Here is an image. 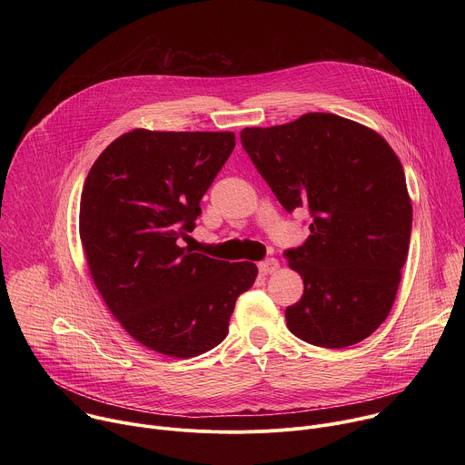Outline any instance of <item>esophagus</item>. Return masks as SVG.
Returning <instances> with one entry per match:
<instances>
[{"label": "esophagus", "mask_w": 465, "mask_h": 465, "mask_svg": "<svg viewBox=\"0 0 465 465\" xmlns=\"http://www.w3.org/2000/svg\"><path fill=\"white\" fill-rule=\"evenodd\" d=\"M278 269H280V261L274 259V257H269V259H264V261L259 262V271H261L262 274H272V272H276Z\"/></svg>", "instance_id": "34e87169"}]
</instances>
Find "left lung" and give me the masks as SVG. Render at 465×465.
Listing matches in <instances>:
<instances>
[{
  "label": "left lung",
  "instance_id": "8db88e82",
  "mask_svg": "<svg viewBox=\"0 0 465 465\" xmlns=\"http://www.w3.org/2000/svg\"><path fill=\"white\" fill-rule=\"evenodd\" d=\"M259 174L311 235L285 252L303 280L287 307L291 333L320 348L368 339L393 305L407 261L412 203L400 158L375 130L311 112L287 124L241 130Z\"/></svg>",
  "mask_w": 465,
  "mask_h": 465
}]
</instances>
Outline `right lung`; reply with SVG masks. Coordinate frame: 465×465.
<instances>
[{"mask_svg":"<svg viewBox=\"0 0 465 465\" xmlns=\"http://www.w3.org/2000/svg\"><path fill=\"white\" fill-rule=\"evenodd\" d=\"M233 147V132L134 128L86 176L79 232L92 280L126 333L162 355L191 359L221 344L257 278L253 262L178 244Z\"/></svg>","mask_w":465,"mask_h":465,"instance_id":"add662e5","label":"right lung"}]
</instances>
